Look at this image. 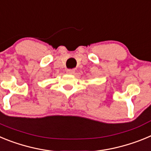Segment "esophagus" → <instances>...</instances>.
I'll return each instance as SVG.
<instances>
[{"instance_id":"obj_1","label":"esophagus","mask_w":151,"mask_h":151,"mask_svg":"<svg viewBox=\"0 0 151 151\" xmlns=\"http://www.w3.org/2000/svg\"><path fill=\"white\" fill-rule=\"evenodd\" d=\"M66 73L69 75H73L75 73V70L74 69H67V70H66Z\"/></svg>"}]
</instances>
